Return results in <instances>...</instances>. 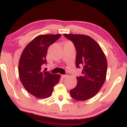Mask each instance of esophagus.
I'll list each match as a JSON object with an SVG mask.
<instances>
[{
    "label": "esophagus",
    "instance_id": "obj_1",
    "mask_svg": "<svg viewBox=\"0 0 127 127\" xmlns=\"http://www.w3.org/2000/svg\"><path fill=\"white\" fill-rule=\"evenodd\" d=\"M61 77H62V79H64L67 77V75H61Z\"/></svg>",
    "mask_w": 127,
    "mask_h": 127
}]
</instances>
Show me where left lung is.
Here are the masks:
<instances>
[{
	"mask_svg": "<svg viewBox=\"0 0 127 127\" xmlns=\"http://www.w3.org/2000/svg\"><path fill=\"white\" fill-rule=\"evenodd\" d=\"M75 46L76 66L82 68V75L77 77L78 84L70 91L71 97L85 101L96 95L105 81L107 64L104 52L98 43L88 36L64 34Z\"/></svg>",
	"mask_w": 127,
	"mask_h": 127,
	"instance_id": "left-lung-1",
	"label": "left lung"
}]
</instances>
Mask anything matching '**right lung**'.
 Masks as SVG:
<instances>
[{"label":"right lung","instance_id":"obj_1","mask_svg":"<svg viewBox=\"0 0 127 127\" xmlns=\"http://www.w3.org/2000/svg\"><path fill=\"white\" fill-rule=\"evenodd\" d=\"M62 34H42L35 37L26 46L19 61L20 81L30 94L39 98L51 95L54 86L59 82L60 75L42 71L46 64V57L49 46Z\"/></svg>","mask_w":127,"mask_h":127}]
</instances>
